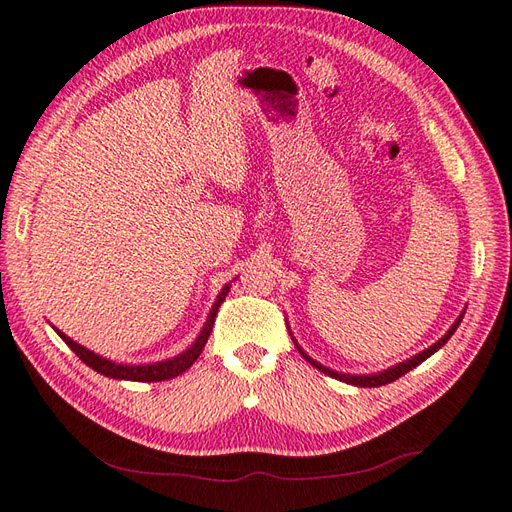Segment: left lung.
Instances as JSON below:
<instances>
[{"label": "left lung", "instance_id": "8db88e82", "mask_svg": "<svg viewBox=\"0 0 512 512\" xmlns=\"http://www.w3.org/2000/svg\"><path fill=\"white\" fill-rule=\"evenodd\" d=\"M460 320H462V316L456 320L454 325H451V329L447 331V334L438 340V342H434L430 349H425V351H421L419 355H414V358H410V360H406V362H401V364H397V366H392V368H388V371H384V373H377V375H344V373H336V371H331V368H327V366H323V364H318L316 360H312L310 355H307L299 344H296V349H299V353L303 355V358L310 362L312 366H316L318 371H323L325 375H329V377H336V379H340V382H347V384H353V386H364V388H373V386H386V384H390V382H395V379H399L401 375H406L408 371H412V368H417L421 362H425L427 358H430L432 353H436L438 349L443 347V344L454 336V331L458 329V325H460ZM294 340V338H292Z\"/></svg>", "mask_w": 512, "mask_h": 512}]
</instances>
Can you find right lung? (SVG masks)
Masks as SVG:
<instances>
[{"label":"right lung","instance_id":"1","mask_svg":"<svg viewBox=\"0 0 512 512\" xmlns=\"http://www.w3.org/2000/svg\"><path fill=\"white\" fill-rule=\"evenodd\" d=\"M229 294V285H224L222 292L218 294L216 303H213L211 312H209V318L205 327H202L200 336L196 338V342L189 347L187 351H183L181 355H176V358L172 360H165V362H157V364H141V366H130V364H115L111 360L106 358H100V355H95L93 351L80 347L78 342L71 340L69 336H65L63 331L56 329V334L63 338V342L67 344V347L74 351L78 358L85 362L87 366H91L93 371H98L100 375H106V377H113V379H128V382H163V379H172L176 375L185 373L189 366H192L196 362L198 355L202 353V349H205V342L211 334L213 329V320H216V314H218V307L220 303L227 299Z\"/></svg>","mask_w":512,"mask_h":512}]
</instances>
